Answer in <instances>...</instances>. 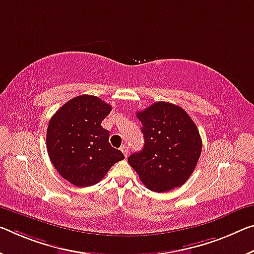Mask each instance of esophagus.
Segmentation results:
<instances>
[{"label": "esophagus", "mask_w": 254, "mask_h": 254, "mask_svg": "<svg viewBox=\"0 0 254 254\" xmlns=\"http://www.w3.org/2000/svg\"><path fill=\"white\" fill-rule=\"evenodd\" d=\"M121 151L123 152V155L126 156V157H127V156H128V148H127V144H123V146L121 147Z\"/></svg>", "instance_id": "esophagus-1"}]
</instances>
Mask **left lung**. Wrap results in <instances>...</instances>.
Here are the masks:
<instances>
[{
	"label": "left lung",
	"mask_w": 254,
	"mask_h": 254,
	"mask_svg": "<svg viewBox=\"0 0 254 254\" xmlns=\"http://www.w3.org/2000/svg\"><path fill=\"white\" fill-rule=\"evenodd\" d=\"M141 121L144 146L127 162L149 190L167 192L183 185L194 171L202 140L182 107L157 102L136 113Z\"/></svg>",
	"instance_id": "1"
}]
</instances>
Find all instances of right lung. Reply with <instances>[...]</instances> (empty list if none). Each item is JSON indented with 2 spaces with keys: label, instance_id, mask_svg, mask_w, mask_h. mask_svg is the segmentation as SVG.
<instances>
[{
  "label": "right lung",
  "instance_id": "obj_1",
  "mask_svg": "<svg viewBox=\"0 0 254 254\" xmlns=\"http://www.w3.org/2000/svg\"><path fill=\"white\" fill-rule=\"evenodd\" d=\"M112 106L96 96L81 95L64 104L48 123L47 152L55 170L75 187L98 183L124 155L111 146L100 124Z\"/></svg>",
  "mask_w": 254,
  "mask_h": 254
}]
</instances>
